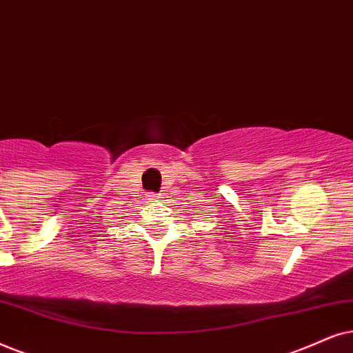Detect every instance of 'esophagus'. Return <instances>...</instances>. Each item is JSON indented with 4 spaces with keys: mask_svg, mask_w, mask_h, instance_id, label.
I'll list each match as a JSON object with an SVG mask.
<instances>
[{
    "mask_svg": "<svg viewBox=\"0 0 353 353\" xmlns=\"http://www.w3.org/2000/svg\"><path fill=\"white\" fill-rule=\"evenodd\" d=\"M148 197H154V195H148ZM158 199H163V197H159V195H158Z\"/></svg>",
    "mask_w": 353,
    "mask_h": 353,
    "instance_id": "esophagus-1",
    "label": "esophagus"
}]
</instances>
